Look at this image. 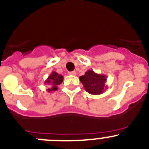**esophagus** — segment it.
I'll list each match as a JSON object with an SVG mask.
<instances>
[{"instance_id": "1", "label": "esophagus", "mask_w": 149, "mask_h": 149, "mask_svg": "<svg viewBox=\"0 0 149 149\" xmlns=\"http://www.w3.org/2000/svg\"><path fill=\"white\" fill-rule=\"evenodd\" d=\"M68 74L71 75V76H76V71H70L68 72Z\"/></svg>"}]
</instances>
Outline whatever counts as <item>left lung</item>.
I'll use <instances>...</instances> for the list:
<instances>
[{
    "label": "left lung",
    "instance_id": "left-lung-1",
    "mask_svg": "<svg viewBox=\"0 0 149 149\" xmlns=\"http://www.w3.org/2000/svg\"><path fill=\"white\" fill-rule=\"evenodd\" d=\"M84 89L92 95H100L107 88L106 85L107 76L104 74H98L93 70H89L84 76L79 77Z\"/></svg>",
    "mask_w": 149,
    "mask_h": 149
}]
</instances>
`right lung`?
I'll return each mask as SVG.
<instances>
[{
	"instance_id": "right-lung-1",
	"label": "right lung",
	"mask_w": 149,
	"mask_h": 149,
	"mask_svg": "<svg viewBox=\"0 0 149 149\" xmlns=\"http://www.w3.org/2000/svg\"><path fill=\"white\" fill-rule=\"evenodd\" d=\"M63 79L64 78L62 75L59 74L55 71H53L44 82L45 84L49 85V88L47 90V91L48 93H50V92L52 93V92L56 91L58 89V85H59L63 81Z\"/></svg>"
}]
</instances>
